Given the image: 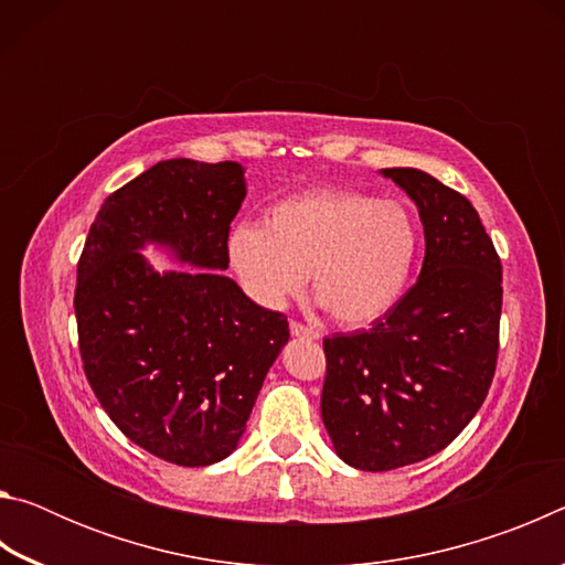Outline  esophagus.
Instances as JSON below:
<instances>
[{
	"label": "esophagus",
	"instance_id": "esophagus-1",
	"mask_svg": "<svg viewBox=\"0 0 565 565\" xmlns=\"http://www.w3.org/2000/svg\"><path fill=\"white\" fill-rule=\"evenodd\" d=\"M289 329H291V337H299V339H311V341H317L321 333L313 329V327H306V323H299V321H291L289 323Z\"/></svg>",
	"mask_w": 565,
	"mask_h": 565
}]
</instances>
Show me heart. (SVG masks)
<instances>
[{
  "instance_id": "obj_1",
  "label": "heart",
  "mask_w": 565,
  "mask_h": 565,
  "mask_svg": "<svg viewBox=\"0 0 565 565\" xmlns=\"http://www.w3.org/2000/svg\"><path fill=\"white\" fill-rule=\"evenodd\" d=\"M418 232L396 199L351 189H311L279 199L264 224L228 234V262L264 306H281L306 274L343 327H366L394 309L416 262Z\"/></svg>"
}]
</instances>
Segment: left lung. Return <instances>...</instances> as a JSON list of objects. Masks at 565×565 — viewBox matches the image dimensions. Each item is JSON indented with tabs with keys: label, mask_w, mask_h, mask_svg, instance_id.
<instances>
[{
	"label": "left lung",
	"mask_w": 565,
	"mask_h": 565,
	"mask_svg": "<svg viewBox=\"0 0 565 565\" xmlns=\"http://www.w3.org/2000/svg\"><path fill=\"white\" fill-rule=\"evenodd\" d=\"M416 204L426 256L416 284L371 329L323 339L321 418L361 471L434 456L489 394L499 359L501 259L466 196L420 169H381Z\"/></svg>",
	"instance_id": "8db88e82"
}]
</instances>
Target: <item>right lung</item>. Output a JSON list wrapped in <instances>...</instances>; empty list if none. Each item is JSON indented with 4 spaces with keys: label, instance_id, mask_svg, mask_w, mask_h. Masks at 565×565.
Segmentation results:
<instances>
[{
    "label": "right lung",
    "instance_id": "obj_1",
    "mask_svg": "<svg viewBox=\"0 0 565 565\" xmlns=\"http://www.w3.org/2000/svg\"><path fill=\"white\" fill-rule=\"evenodd\" d=\"M244 167L159 161L114 191L76 266L84 374L119 431L177 466L236 451L271 363L289 341L284 313L254 303L228 269V224ZM159 245L184 273H157Z\"/></svg>",
    "mask_w": 565,
    "mask_h": 565
}]
</instances>
